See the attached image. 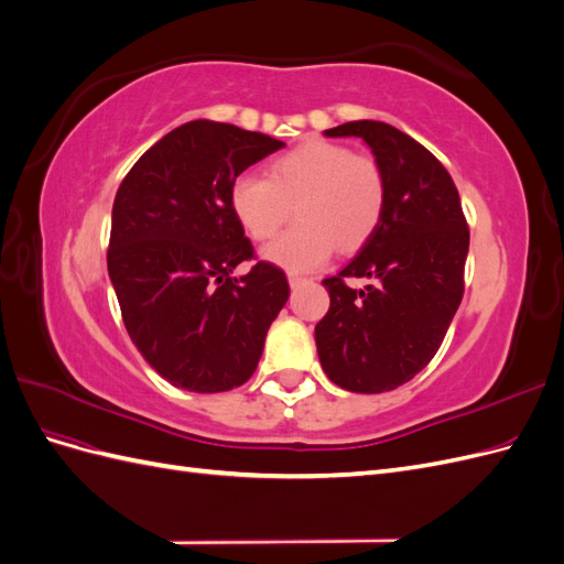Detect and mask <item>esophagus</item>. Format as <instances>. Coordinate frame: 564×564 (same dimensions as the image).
Instances as JSON below:
<instances>
[{"mask_svg": "<svg viewBox=\"0 0 564 564\" xmlns=\"http://www.w3.org/2000/svg\"><path fill=\"white\" fill-rule=\"evenodd\" d=\"M311 280H305V278H299V275H289V286L292 289H299V286H303V284H308Z\"/></svg>", "mask_w": 564, "mask_h": 564, "instance_id": "obj_1", "label": "esophagus"}]
</instances>
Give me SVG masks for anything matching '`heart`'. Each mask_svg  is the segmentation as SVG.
Here are the masks:
<instances>
[{
  "label": "heart",
  "instance_id": "b5f03b06",
  "mask_svg": "<svg viewBox=\"0 0 564 564\" xmlns=\"http://www.w3.org/2000/svg\"><path fill=\"white\" fill-rule=\"evenodd\" d=\"M230 207L256 240H268L292 216L294 228L263 247V259L292 272L317 270L336 245L360 249L377 232L386 209L381 166L329 141H305L268 166V178L237 176Z\"/></svg>",
  "mask_w": 564,
  "mask_h": 564
}]
</instances>
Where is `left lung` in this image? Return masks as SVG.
<instances>
[{"label":"left lung","mask_w":564,"mask_h":564,"mask_svg":"<svg viewBox=\"0 0 564 564\" xmlns=\"http://www.w3.org/2000/svg\"><path fill=\"white\" fill-rule=\"evenodd\" d=\"M324 135L367 143L386 181V209L360 253L322 282L332 303L315 327L319 365L344 390H395L433 360L464 299V209L447 169L400 129L357 119ZM350 276L368 284L352 290Z\"/></svg>","instance_id":"8db88e82"}]
</instances>
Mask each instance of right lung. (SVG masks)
I'll list each match as a JSON object with an SVG mask.
<instances>
[{"label":"right lung","instance_id":"1","mask_svg":"<svg viewBox=\"0 0 564 564\" xmlns=\"http://www.w3.org/2000/svg\"><path fill=\"white\" fill-rule=\"evenodd\" d=\"M284 143L195 119L131 166L112 204L108 272L124 327L172 386L224 392L251 379L265 334L289 299L265 261L232 275L253 249L230 207L245 169Z\"/></svg>","mask_w":564,"mask_h":564}]
</instances>
